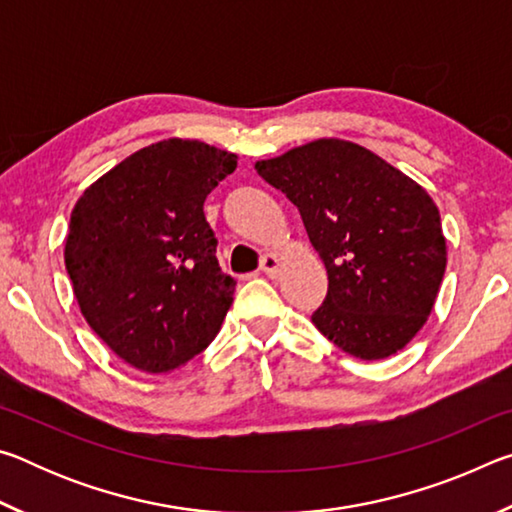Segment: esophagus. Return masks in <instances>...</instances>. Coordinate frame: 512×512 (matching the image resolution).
I'll use <instances>...</instances> for the list:
<instances>
[{"label":"esophagus","instance_id":"34e87169","mask_svg":"<svg viewBox=\"0 0 512 512\" xmlns=\"http://www.w3.org/2000/svg\"><path fill=\"white\" fill-rule=\"evenodd\" d=\"M259 268H262L264 275L275 277L277 273H280V257L273 255V253H266L262 257V266H259Z\"/></svg>","mask_w":512,"mask_h":512}]
</instances>
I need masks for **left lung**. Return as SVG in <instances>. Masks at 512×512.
<instances>
[{
	"label": "left lung",
	"instance_id": "1",
	"mask_svg": "<svg viewBox=\"0 0 512 512\" xmlns=\"http://www.w3.org/2000/svg\"><path fill=\"white\" fill-rule=\"evenodd\" d=\"M298 207L327 268L311 323L343 352H400L436 302L447 266L440 212L424 187L363 146L323 137L255 164Z\"/></svg>",
	"mask_w": 512,
	"mask_h": 512
}]
</instances>
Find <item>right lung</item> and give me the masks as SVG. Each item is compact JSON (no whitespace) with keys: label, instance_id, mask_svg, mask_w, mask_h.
Instances as JSON below:
<instances>
[{"label":"right lung","instance_id":"right-lung-1","mask_svg":"<svg viewBox=\"0 0 512 512\" xmlns=\"http://www.w3.org/2000/svg\"><path fill=\"white\" fill-rule=\"evenodd\" d=\"M235 169V153L171 137L128 155L76 201L65 239L74 296L133 368L171 372L219 334L237 282L221 271L203 203Z\"/></svg>","mask_w":512,"mask_h":512}]
</instances>
